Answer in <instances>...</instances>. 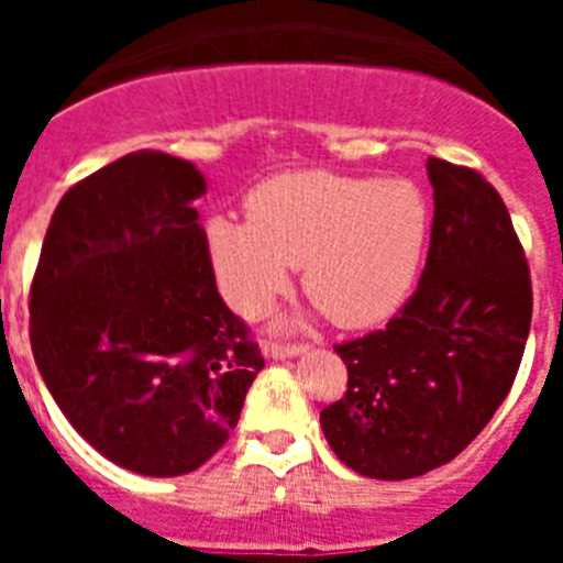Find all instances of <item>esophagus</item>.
Here are the masks:
<instances>
[{
  "mask_svg": "<svg viewBox=\"0 0 563 563\" xmlns=\"http://www.w3.org/2000/svg\"><path fill=\"white\" fill-rule=\"evenodd\" d=\"M305 352V343H267L265 346V355L273 357V361H287V357H298Z\"/></svg>",
  "mask_w": 563,
  "mask_h": 563,
  "instance_id": "obj_1",
  "label": "esophagus"
}]
</instances>
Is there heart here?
<instances>
[{
	"instance_id": "heart-1",
	"label": "heart",
	"mask_w": 563,
	"mask_h": 563,
	"mask_svg": "<svg viewBox=\"0 0 563 563\" xmlns=\"http://www.w3.org/2000/svg\"><path fill=\"white\" fill-rule=\"evenodd\" d=\"M247 222L213 217L208 256L222 298L256 318L301 267L307 296L343 330L389 321L411 296L431 211L409 180L276 174L245 200Z\"/></svg>"
}]
</instances>
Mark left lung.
<instances>
[{"mask_svg":"<svg viewBox=\"0 0 563 563\" xmlns=\"http://www.w3.org/2000/svg\"><path fill=\"white\" fill-rule=\"evenodd\" d=\"M434 225L415 296L386 330L341 343L346 395L321 411L330 449L369 479H411L454 460L507 397L525 355L533 290L496 188L426 163Z\"/></svg>","mask_w":563,"mask_h":563,"instance_id":"1","label":"left lung"}]
</instances>
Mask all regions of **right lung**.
<instances>
[{"mask_svg":"<svg viewBox=\"0 0 563 563\" xmlns=\"http://www.w3.org/2000/svg\"><path fill=\"white\" fill-rule=\"evenodd\" d=\"M206 177L166 152L123 154L58 202L30 287V346L84 440L143 476H183L236 429L265 369L213 282Z\"/></svg>","mask_w":563,"mask_h":563,"instance_id":"obj_1","label":"right lung"}]
</instances>
